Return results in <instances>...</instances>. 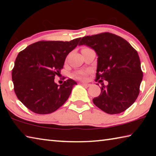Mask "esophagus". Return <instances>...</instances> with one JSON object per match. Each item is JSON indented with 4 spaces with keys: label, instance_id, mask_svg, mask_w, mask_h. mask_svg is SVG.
I'll return each instance as SVG.
<instances>
[{
    "label": "esophagus",
    "instance_id": "obj_1",
    "mask_svg": "<svg viewBox=\"0 0 156 156\" xmlns=\"http://www.w3.org/2000/svg\"><path fill=\"white\" fill-rule=\"evenodd\" d=\"M81 84H82V85H83V86H84V87H89L91 85L90 84H88V83H82Z\"/></svg>",
    "mask_w": 156,
    "mask_h": 156
}]
</instances>
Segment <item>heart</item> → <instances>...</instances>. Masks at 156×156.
<instances>
[{"mask_svg":"<svg viewBox=\"0 0 156 156\" xmlns=\"http://www.w3.org/2000/svg\"><path fill=\"white\" fill-rule=\"evenodd\" d=\"M87 49V48H84L83 49ZM83 49H82V50H83ZM76 77L77 78H79V79H81V80H85V79H86V73H84V72L78 73V74L76 75Z\"/></svg>","mask_w":156,"mask_h":156,"instance_id":"obj_1","label":"heart"}]
</instances>
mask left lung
<instances>
[{
	"label": "left lung",
	"instance_id": "left-lung-1",
	"mask_svg": "<svg viewBox=\"0 0 156 156\" xmlns=\"http://www.w3.org/2000/svg\"><path fill=\"white\" fill-rule=\"evenodd\" d=\"M87 45L98 55L96 80L104 79L94 105L105 113L116 114L131 107L138 98L143 73L136 50L125 39L109 32L84 36L78 45Z\"/></svg>",
	"mask_w": 156,
	"mask_h": 156
}]
</instances>
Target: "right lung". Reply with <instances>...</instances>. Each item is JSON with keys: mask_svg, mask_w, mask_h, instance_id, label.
<instances>
[{"mask_svg": "<svg viewBox=\"0 0 156 156\" xmlns=\"http://www.w3.org/2000/svg\"><path fill=\"white\" fill-rule=\"evenodd\" d=\"M80 40L38 41L18 53L12 73L14 91L18 100L31 112L48 114L67 101L77 83L70 78L58 85L54 78Z\"/></svg>", "mask_w": 156, "mask_h": 156, "instance_id": "add662e5", "label": "right lung"}]
</instances>
